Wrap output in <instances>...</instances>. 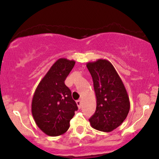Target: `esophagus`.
I'll return each mask as SVG.
<instances>
[{"label":"esophagus","instance_id":"esophagus-1","mask_svg":"<svg viewBox=\"0 0 159 159\" xmlns=\"http://www.w3.org/2000/svg\"><path fill=\"white\" fill-rule=\"evenodd\" d=\"M76 103H77V106H78V108H81V104H82V103H81V101H80V100H78V101H76Z\"/></svg>","mask_w":159,"mask_h":159}]
</instances>
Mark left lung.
Instances as JSON below:
<instances>
[{
    "label": "left lung",
    "mask_w": 159,
    "mask_h": 159,
    "mask_svg": "<svg viewBox=\"0 0 159 159\" xmlns=\"http://www.w3.org/2000/svg\"><path fill=\"white\" fill-rule=\"evenodd\" d=\"M92 76L96 97V111L90 118L91 127L111 132L127 118L130 102L122 80L109 61L98 59L87 63Z\"/></svg>",
    "instance_id": "8db88e82"
}]
</instances>
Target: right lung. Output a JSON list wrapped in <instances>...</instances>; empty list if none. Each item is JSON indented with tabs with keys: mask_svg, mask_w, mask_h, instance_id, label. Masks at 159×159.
Here are the masks:
<instances>
[{
	"mask_svg": "<svg viewBox=\"0 0 159 159\" xmlns=\"http://www.w3.org/2000/svg\"><path fill=\"white\" fill-rule=\"evenodd\" d=\"M75 64L74 60L58 59L38 84L32 101V114L38 127L47 135L64 134L78 109L71 92L64 83Z\"/></svg>",
	"mask_w": 159,
	"mask_h": 159,
	"instance_id": "add662e5",
	"label": "right lung"
}]
</instances>
